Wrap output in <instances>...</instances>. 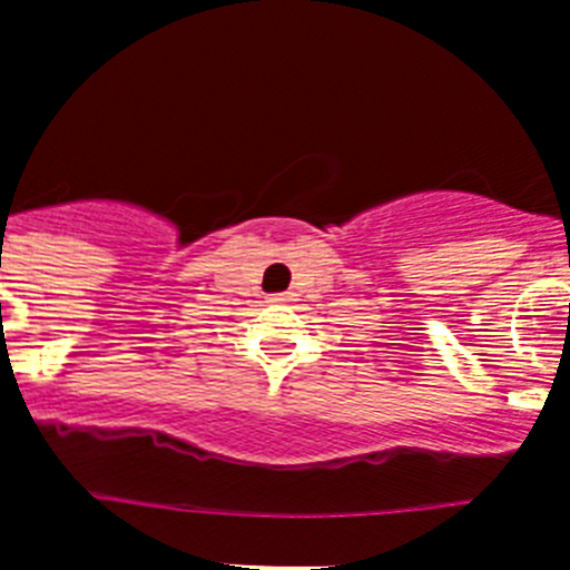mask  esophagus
Here are the masks:
<instances>
[{"mask_svg":"<svg viewBox=\"0 0 570 570\" xmlns=\"http://www.w3.org/2000/svg\"><path fill=\"white\" fill-rule=\"evenodd\" d=\"M272 304H289L293 301V293H281V295H272Z\"/></svg>","mask_w":570,"mask_h":570,"instance_id":"esophagus-1","label":"esophagus"}]
</instances>
